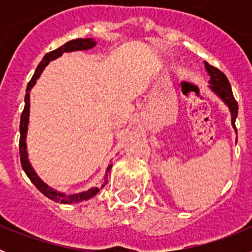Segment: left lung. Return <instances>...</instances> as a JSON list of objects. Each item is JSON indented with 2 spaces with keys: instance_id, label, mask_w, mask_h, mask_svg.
I'll list each match as a JSON object with an SVG mask.
<instances>
[{
  "instance_id": "8db88e82",
  "label": "left lung",
  "mask_w": 252,
  "mask_h": 252,
  "mask_svg": "<svg viewBox=\"0 0 252 252\" xmlns=\"http://www.w3.org/2000/svg\"><path fill=\"white\" fill-rule=\"evenodd\" d=\"M204 65H206L207 72L211 75V90L216 93V94L224 102V103L228 106L231 111V121H232V126L236 130V117H237V111H239V106H237V102H236L235 97H233L232 90H231V84L227 79L226 75L217 69L216 66L209 65L207 62H204Z\"/></svg>"
}]
</instances>
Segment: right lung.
<instances>
[{
    "label": "right lung",
    "mask_w": 252,
    "mask_h": 252,
    "mask_svg": "<svg viewBox=\"0 0 252 252\" xmlns=\"http://www.w3.org/2000/svg\"><path fill=\"white\" fill-rule=\"evenodd\" d=\"M95 45V41L93 39H74L68 41L66 44L62 45L60 48L55 49V50L50 51L48 54H45V57L43 58V60L40 62V64L37 65L36 70H35L34 75L31 78V81L29 82L28 88H26V94H25V107H24V111L21 113V120H20V160H21V165L24 171L26 173V175L29 177V179L32 182L35 187L39 189L40 192L43 193L45 197H48L49 199L54 202H60V203H78V202L82 201H87V199H90L92 198L93 195H95L97 193L99 192V188H91L86 192H81V193H75V194H69L65 195L63 193H59L54 189H51L50 187L46 186L44 183L43 180L40 179L39 177L36 175V173L34 171V169L31 168L30 161L28 159V151H26V133H28V125H29V113H30V90L34 87L35 82H36L37 78L40 77L41 72L44 70L46 65L49 64V62L51 60L57 59L59 58L60 55L65 53V51H75V50H87V49H91ZM112 168V164L108 165L107 168V171L110 170ZM107 177V174H106ZM107 184V180L106 183Z\"/></svg>",
    "instance_id": "right-lung-1"
}]
</instances>
